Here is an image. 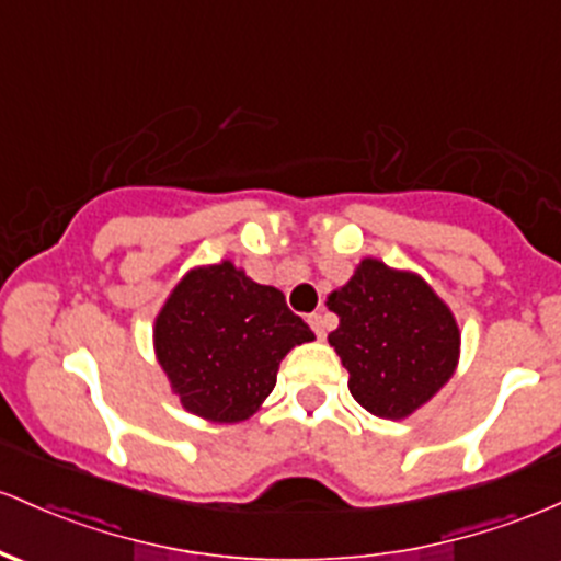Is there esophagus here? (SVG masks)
<instances>
[{
  "mask_svg": "<svg viewBox=\"0 0 561 561\" xmlns=\"http://www.w3.org/2000/svg\"><path fill=\"white\" fill-rule=\"evenodd\" d=\"M309 324H311V330L317 332L319 341L328 335V319H324V313H309Z\"/></svg>",
  "mask_w": 561,
  "mask_h": 561,
  "instance_id": "obj_1",
  "label": "esophagus"
}]
</instances>
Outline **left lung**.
<instances>
[{"label":"left lung","instance_id":"left-lung-1","mask_svg":"<svg viewBox=\"0 0 561 561\" xmlns=\"http://www.w3.org/2000/svg\"><path fill=\"white\" fill-rule=\"evenodd\" d=\"M328 306L341 319L328 341L348 370L351 397L375 417H410L455 375L460 328L415 271L365 257Z\"/></svg>","mask_w":561,"mask_h":561}]
</instances>
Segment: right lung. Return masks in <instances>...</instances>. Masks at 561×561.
I'll return each mask as SVG.
<instances>
[{
  "mask_svg": "<svg viewBox=\"0 0 561 561\" xmlns=\"http://www.w3.org/2000/svg\"><path fill=\"white\" fill-rule=\"evenodd\" d=\"M313 332L285 295L233 261L194 266L153 319V354L181 408L210 423H242L274 391L282 359Z\"/></svg>",
  "mask_w": 561,
  "mask_h": 561,
  "instance_id": "right-lung-1",
  "label": "right lung"
}]
</instances>
